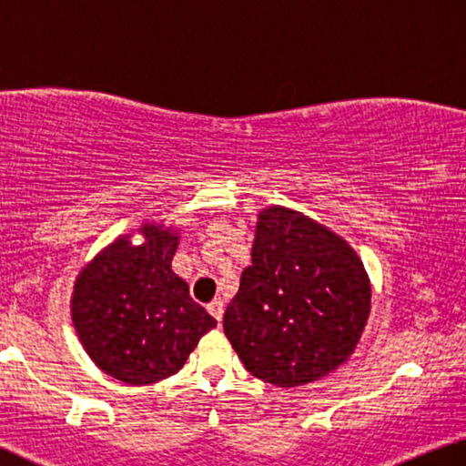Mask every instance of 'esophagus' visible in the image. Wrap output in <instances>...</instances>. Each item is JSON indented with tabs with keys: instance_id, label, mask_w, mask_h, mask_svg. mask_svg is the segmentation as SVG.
I'll list each match as a JSON object with an SVG mask.
<instances>
[{
	"instance_id": "1",
	"label": "esophagus",
	"mask_w": 466,
	"mask_h": 466,
	"mask_svg": "<svg viewBox=\"0 0 466 466\" xmlns=\"http://www.w3.org/2000/svg\"><path fill=\"white\" fill-rule=\"evenodd\" d=\"M207 309H209V314L215 318V320L221 322V318H224V301L215 299V301L207 305Z\"/></svg>"
}]
</instances>
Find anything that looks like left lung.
Wrapping results in <instances>:
<instances>
[{"instance_id":"8db88e82","label":"left lung","mask_w":466,"mask_h":466,"mask_svg":"<svg viewBox=\"0 0 466 466\" xmlns=\"http://www.w3.org/2000/svg\"><path fill=\"white\" fill-rule=\"evenodd\" d=\"M370 314L358 253L308 215H257L251 266L224 314V332L253 377L276 387L314 383L347 362Z\"/></svg>"}]
</instances>
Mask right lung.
<instances>
[{
    "label": "right lung",
    "instance_id": "obj_1",
    "mask_svg": "<svg viewBox=\"0 0 466 466\" xmlns=\"http://www.w3.org/2000/svg\"><path fill=\"white\" fill-rule=\"evenodd\" d=\"M142 245L119 236L81 269L71 316L92 362L127 385L176 374L218 320L171 269L179 236L148 221Z\"/></svg>",
    "mask_w": 466,
    "mask_h": 466
}]
</instances>
